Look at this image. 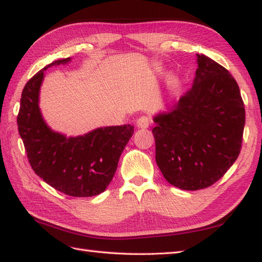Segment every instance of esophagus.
<instances>
[{
	"instance_id": "obj_1",
	"label": "esophagus",
	"mask_w": 262,
	"mask_h": 262,
	"mask_svg": "<svg viewBox=\"0 0 262 262\" xmlns=\"http://www.w3.org/2000/svg\"><path fill=\"white\" fill-rule=\"evenodd\" d=\"M136 126L138 127V128H147V127L149 126V118L146 116L139 117L136 120Z\"/></svg>"
}]
</instances>
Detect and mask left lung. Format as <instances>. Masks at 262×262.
I'll list each match as a JSON object with an SVG mask.
<instances>
[{
    "instance_id": "obj_1",
    "label": "left lung",
    "mask_w": 262,
    "mask_h": 262,
    "mask_svg": "<svg viewBox=\"0 0 262 262\" xmlns=\"http://www.w3.org/2000/svg\"><path fill=\"white\" fill-rule=\"evenodd\" d=\"M193 86L174 107L154 117L155 159L176 187L196 191L214 184L238 159L246 112L230 72L196 53Z\"/></svg>"
}]
</instances>
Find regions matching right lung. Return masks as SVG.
<instances>
[{
  "mask_svg": "<svg viewBox=\"0 0 262 262\" xmlns=\"http://www.w3.org/2000/svg\"><path fill=\"white\" fill-rule=\"evenodd\" d=\"M70 61L71 58L56 60L27 82L21 96L17 128L30 165L39 178L67 195L95 196L112 182L134 126L100 127L81 136L67 137L47 125L39 108L45 71Z\"/></svg>",
  "mask_w": 262,
  "mask_h": 262,
  "instance_id": "right-lung-1",
  "label": "right lung"
}]
</instances>
